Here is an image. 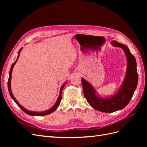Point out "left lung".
<instances>
[{
	"mask_svg": "<svg viewBox=\"0 0 147 147\" xmlns=\"http://www.w3.org/2000/svg\"><path fill=\"white\" fill-rule=\"evenodd\" d=\"M111 45L123 49L126 57L127 68L125 77L121 86L115 94L110 96H101L95 88L86 80L82 78L84 96L93 109L105 113H112L123 109L129 104L134 94L138 83V74L135 57L128 47L117 41H112Z\"/></svg>",
	"mask_w": 147,
	"mask_h": 147,
	"instance_id": "left-lung-1",
	"label": "left lung"
}]
</instances>
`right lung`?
<instances>
[{"label": "right lung", "instance_id": "right-lung-1", "mask_svg": "<svg viewBox=\"0 0 147 147\" xmlns=\"http://www.w3.org/2000/svg\"><path fill=\"white\" fill-rule=\"evenodd\" d=\"M22 49H23V47H22L19 52H18V57H17V59L15 61V63H13L11 67L10 68V72H9V78H8V92H9V94L11 96V98L13 99V100L15 101V103L18 105V106L19 107L23 110L24 111V112L28 115H31V116H37V117H40V116H45V115H49L50 114L53 112H54L57 109V107H58L59 104H60V102H61V99H62V91H63L64 87L65 86V84L67 83V82H65L63 85L61 86V88H60V91H59V96L58 97H57V100L56 101L55 105H53L52 107H51L50 109H49L48 110H45V111H42V112H35V111H31V110H28V109H25L23 106H22L16 100V99H15V97H14V96H13V93H12V91H11V74H12V71H13V67H14L15 64H16V63L17 62L18 59L19 58V56H20V52L21 51Z\"/></svg>", "mask_w": 147, "mask_h": 147}]
</instances>
